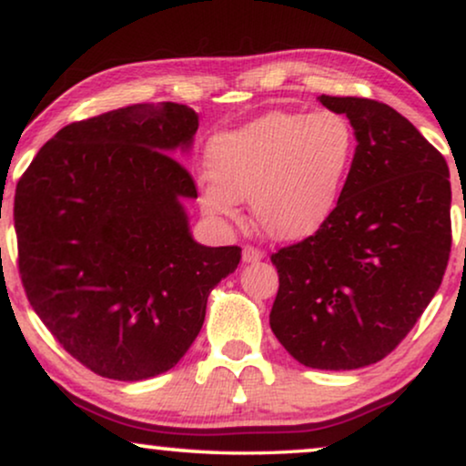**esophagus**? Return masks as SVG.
<instances>
[{
  "instance_id": "34e87169",
  "label": "esophagus",
  "mask_w": 466,
  "mask_h": 466,
  "mask_svg": "<svg viewBox=\"0 0 466 466\" xmlns=\"http://www.w3.org/2000/svg\"><path fill=\"white\" fill-rule=\"evenodd\" d=\"M264 258V253L259 251V248H253V247H245L242 248V261L245 264H258Z\"/></svg>"
}]
</instances>
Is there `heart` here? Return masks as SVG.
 <instances>
[{
  "label": "heart",
  "instance_id": "1",
  "mask_svg": "<svg viewBox=\"0 0 466 466\" xmlns=\"http://www.w3.org/2000/svg\"><path fill=\"white\" fill-rule=\"evenodd\" d=\"M357 133L339 111H270L218 137L200 205L236 218L248 200L255 226L277 242L304 240L336 211L355 162Z\"/></svg>",
  "mask_w": 466,
  "mask_h": 466
}]
</instances>
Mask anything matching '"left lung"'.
I'll use <instances>...</instances> for the list:
<instances>
[{
	"mask_svg": "<svg viewBox=\"0 0 466 466\" xmlns=\"http://www.w3.org/2000/svg\"><path fill=\"white\" fill-rule=\"evenodd\" d=\"M357 133L344 192L319 232L272 255L270 327L312 370L378 363L408 336L441 285L451 247L450 170L389 105L327 96Z\"/></svg>",
	"mask_w": 466,
	"mask_h": 466,
	"instance_id": "8db88e82",
	"label": "left lung"
}]
</instances>
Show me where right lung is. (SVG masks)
<instances>
[{
	"label": "right lung",
	"instance_id": "1",
	"mask_svg": "<svg viewBox=\"0 0 466 466\" xmlns=\"http://www.w3.org/2000/svg\"><path fill=\"white\" fill-rule=\"evenodd\" d=\"M196 130L179 103L107 111L58 130L16 186L29 304L103 378L139 382L179 363L240 261V247H205L189 230L183 200L198 192L173 156Z\"/></svg>",
	"mask_w": 466,
	"mask_h": 466
}]
</instances>
